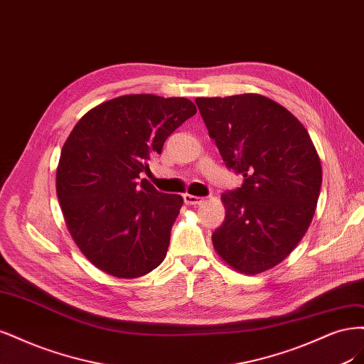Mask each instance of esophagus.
Returning <instances> with one entry per match:
<instances>
[{"label": "esophagus", "mask_w": 364, "mask_h": 364, "mask_svg": "<svg viewBox=\"0 0 364 364\" xmlns=\"http://www.w3.org/2000/svg\"><path fill=\"white\" fill-rule=\"evenodd\" d=\"M183 198H184V204L186 205H199V204L203 203V198L191 195V193H184Z\"/></svg>", "instance_id": "1"}]
</instances>
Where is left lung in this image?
Returning <instances> with one entry per match:
<instances>
[{"instance_id": "8db88e82", "label": "left lung", "mask_w": 364, "mask_h": 364, "mask_svg": "<svg viewBox=\"0 0 364 364\" xmlns=\"http://www.w3.org/2000/svg\"><path fill=\"white\" fill-rule=\"evenodd\" d=\"M227 168L243 175L222 193L225 220L212 236L234 271L262 274L296 248L307 232L322 184L309 132L283 105L259 93L196 98Z\"/></svg>"}]
</instances>
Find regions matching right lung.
I'll list each match as a JSON object with an SVG mask.
<instances>
[{"label":"right lung","instance_id":"obj_1","mask_svg":"<svg viewBox=\"0 0 364 364\" xmlns=\"http://www.w3.org/2000/svg\"><path fill=\"white\" fill-rule=\"evenodd\" d=\"M195 113L187 98L124 95L89 110L68 136L57 198L75 245L100 271L139 278L165 260L183 198L139 173Z\"/></svg>","mask_w":364,"mask_h":364}]
</instances>
